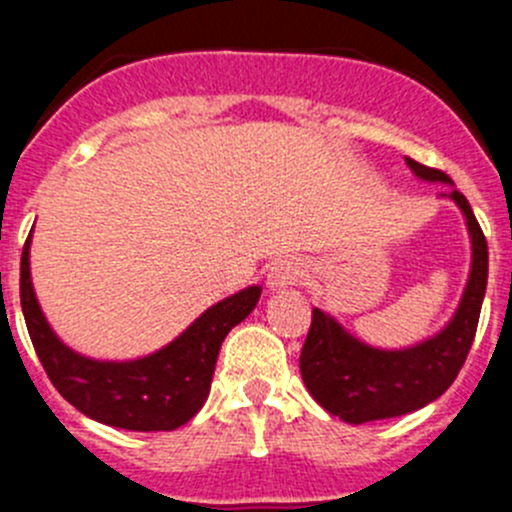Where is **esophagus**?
Instances as JSON below:
<instances>
[{
  "mask_svg": "<svg viewBox=\"0 0 512 512\" xmlns=\"http://www.w3.org/2000/svg\"><path fill=\"white\" fill-rule=\"evenodd\" d=\"M307 277V267L299 260H277L275 265L267 272V287L272 292H280V289L299 285V282Z\"/></svg>",
  "mask_w": 512,
  "mask_h": 512,
  "instance_id": "obj_1",
  "label": "esophagus"
}]
</instances>
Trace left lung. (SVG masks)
Here are the masks:
<instances>
[{"label":"left lung","instance_id":"left-lung-1","mask_svg":"<svg viewBox=\"0 0 512 512\" xmlns=\"http://www.w3.org/2000/svg\"><path fill=\"white\" fill-rule=\"evenodd\" d=\"M406 163L421 180L453 183L443 170L411 158ZM448 198L466 215L473 262L458 312L443 332L416 347L386 352L354 339L322 309H312V327L299 354V371L314 401L332 416L347 423H366L411 414L436 401L466 364L488 285V242L466 195L451 190Z\"/></svg>","mask_w":512,"mask_h":512}]
</instances>
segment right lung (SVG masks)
Returning <instances> with one entry per match:
<instances>
[{
	"mask_svg": "<svg viewBox=\"0 0 512 512\" xmlns=\"http://www.w3.org/2000/svg\"><path fill=\"white\" fill-rule=\"evenodd\" d=\"M29 232L22 252L24 322L46 376L71 406L126 431H173L203 409L227 332L255 309L262 287H247L200 314L175 342L136 361H96L71 352L41 314L29 275Z\"/></svg>",
	"mask_w": 512,
	"mask_h": 512,
	"instance_id": "add662e5",
	"label": "right lung"
}]
</instances>
